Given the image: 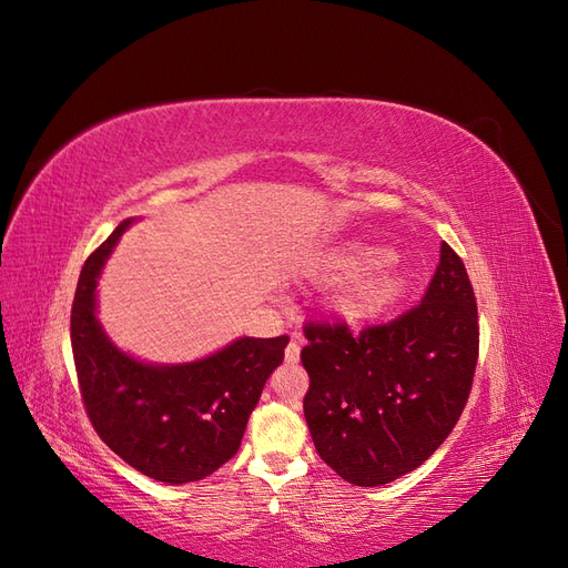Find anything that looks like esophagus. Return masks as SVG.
Listing matches in <instances>:
<instances>
[{
	"label": "esophagus",
	"mask_w": 568,
	"mask_h": 568,
	"mask_svg": "<svg viewBox=\"0 0 568 568\" xmlns=\"http://www.w3.org/2000/svg\"><path fill=\"white\" fill-rule=\"evenodd\" d=\"M284 357H286V363H298V357H301V346H298V341H288V346H286V351H284Z\"/></svg>",
	"instance_id": "obj_1"
}]
</instances>
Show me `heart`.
Instances as JSON below:
<instances>
[{
	"mask_svg": "<svg viewBox=\"0 0 568 568\" xmlns=\"http://www.w3.org/2000/svg\"><path fill=\"white\" fill-rule=\"evenodd\" d=\"M388 251L365 246V244H351L336 255L329 257V263L324 265V277L326 280H348L359 277V274H367L376 267H382L388 261ZM398 294V280L393 277L386 270H376L372 277L359 282L351 294L343 298V313L351 320H367L376 313H382L384 307Z\"/></svg>",
	"mask_w": 568,
	"mask_h": 568,
	"instance_id": "b5f03b06",
	"label": "heart"
}]
</instances>
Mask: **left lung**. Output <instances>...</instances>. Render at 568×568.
<instances>
[{"label": "left lung", "instance_id": "left-lung-1", "mask_svg": "<svg viewBox=\"0 0 568 568\" xmlns=\"http://www.w3.org/2000/svg\"><path fill=\"white\" fill-rule=\"evenodd\" d=\"M303 398L320 457L355 486H384L432 457L469 400L478 311L462 257L440 263L419 305L353 332L346 320H307Z\"/></svg>", "mask_w": 568, "mask_h": 568}]
</instances>
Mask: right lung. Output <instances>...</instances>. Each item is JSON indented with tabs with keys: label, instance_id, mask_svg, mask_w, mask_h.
I'll list each match as a JSON object with an SVG mask.
<instances>
[{
	"label": "right lung",
	"instance_id": "right-lung-1",
	"mask_svg": "<svg viewBox=\"0 0 568 568\" xmlns=\"http://www.w3.org/2000/svg\"><path fill=\"white\" fill-rule=\"evenodd\" d=\"M90 253L82 265L71 346L84 412L99 438L130 467L163 484H192L211 476L242 445L248 415L288 336L239 338L192 365L156 367L120 353L94 317L97 277L120 234Z\"/></svg>",
	"mask_w": 568,
	"mask_h": 568
}]
</instances>
